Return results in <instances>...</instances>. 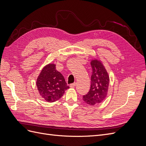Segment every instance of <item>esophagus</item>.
I'll list each match as a JSON object with an SVG mask.
<instances>
[{
	"instance_id": "1",
	"label": "esophagus",
	"mask_w": 146,
	"mask_h": 146,
	"mask_svg": "<svg viewBox=\"0 0 146 146\" xmlns=\"http://www.w3.org/2000/svg\"><path fill=\"white\" fill-rule=\"evenodd\" d=\"M76 82H74V83H73L70 84L69 86H70V87H71V88H74V87L76 86Z\"/></svg>"
}]
</instances>
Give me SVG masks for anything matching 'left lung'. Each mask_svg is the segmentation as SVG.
<instances>
[{"label": "left lung", "instance_id": "left-lung-1", "mask_svg": "<svg viewBox=\"0 0 146 146\" xmlns=\"http://www.w3.org/2000/svg\"><path fill=\"white\" fill-rule=\"evenodd\" d=\"M92 75L89 92L83 96L85 103L94 105L100 103L106 98L109 86V76L103 64L98 60L91 62Z\"/></svg>", "mask_w": 146, "mask_h": 146}]
</instances>
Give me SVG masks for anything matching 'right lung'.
<instances>
[{
    "instance_id": "add662e5",
    "label": "right lung",
    "mask_w": 146,
    "mask_h": 146,
    "mask_svg": "<svg viewBox=\"0 0 146 146\" xmlns=\"http://www.w3.org/2000/svg\"><path fill=\"white\" fill-rule=\"evenodd\" d=\"M55 66L54 64L45 66L36 81L39 94L48 102H54L60 99L69 88L63 75L56 70Z\"/></svg>"
}]
</instances>
